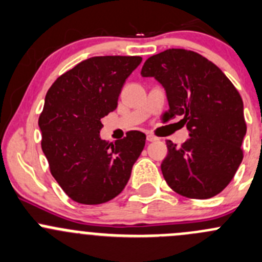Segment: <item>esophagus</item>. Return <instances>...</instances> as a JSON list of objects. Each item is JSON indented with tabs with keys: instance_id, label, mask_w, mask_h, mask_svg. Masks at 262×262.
<instances>
[{
	"instance_id": "34e87169",
	"label": "esophagus",
	"mask_w": 262,
	"mask_h": 262,
	"mask_svg": "<svg viewBox=\"0 0 262 262\" xmlns=\"http://www.w3.org/2000/svg\"><path fill=\"white\" fill-rule=\"evenodd\" d=\"M146 140H147V141H155V140H158V137L154 136V135L149 134V135H147V136H146Z\"/></svg>"
}]
</instances>
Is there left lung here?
Listing matches in <instances>:
<instances>
[{
  "instance_id": "left-lung-1",
  "label": "left lung",
  "mask_w": 262,
  "mask_h": 262,
  "mask_svg": "<svg viewBox=\"0 0 262 262\" xmlns=\"http://www.w3.org/2000/svg\"><path fill=\"white\" fill-rule=\"evenodd\" d=\"M167 93L165 121L181 116L190 139L180 147L167 140L162 173L168 186L188 199H210L222 192L243 159L246 135L243 102L234 85L216 64L187 49L154 54L141 69Z\"/></svg>"
}]
</instances>
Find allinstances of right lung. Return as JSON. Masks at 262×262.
I'll return each instance as SVG.
<instances>
[{
    "instance_id": "add662e5",
    "label": "right lung",
    "mask_w": 262,
    "mask_h": 262,
    "mask_svg": "<svg viewBox=\"0 0 262 262\" xmlns=\"http://www.w3.org/2000/svg\"><path fill=\"white\" fill-rule=\"evenodd\" d=\"M139 56L92 57L62 74L47 92L39 127L49 170L71 200L107 203L127 185L146 136L132 130L116 142L102 140V118L117 108Z\"/></svg>"
}]
</instances>
